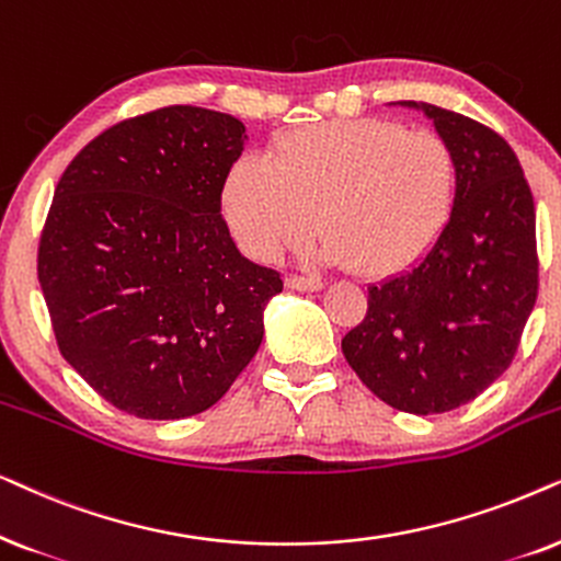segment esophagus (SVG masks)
Instances as JSON below:
<instances>
[{"mask_svg": "<svg viewBox=\"0 0 561 561\" xmlns=\"http://www.w3.org/2000/svg\"><path fill=\"white\" fill-rule=\"evenodd\" d=\"M287 287L289 289H300V293H318V289H323V279H316V276H297V274H289L287 276Z\"/></svg>", "mask_w": 561, "mask_h": 561, "instance_id": "esophagus-1", "label": "esophagus"}]
</instances>
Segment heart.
<instances>
[{
  "label": "heart",
  "mask_w": 561,
  "mask_h": 561,
  "mask_svg": "<svg viewBox=\"0 0 561 561\" xmlns=\"http://www.w3.org/2000/svg\"><path fill=\"white\" fill-rule=\"evenodd\" d=\"M459 199L449 140L398 119L356 117L276 138L266 159L243 156L222 182V218L238 245L274 261L318 226L320 253L369 279L421 264Z\"/></svg>",
  "instance_id": "obj_1"
}]
</instances>
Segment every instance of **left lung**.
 Returning a JSON list of instances; mask_svg holds the SVG:
<instances>
[{
	"mask_svg": "<svg viewBox=\"0 0 561 561\" xmlns=\"http://www.w3.org/2000/svg\"><path fill=\"white\" fill-rule=\"evenodd\" d=\"M459 163L442 241L410 272L369 287L367 316L343 335L348 367L402 413H446L511 367L539 295L534 194L513 148L488 125L425 102Z\"/></svg>",
	"mask_w": 561,
	"mask_h": 561,
	"instance_id": "1",
	"label": "left lung"
}]
</instances>
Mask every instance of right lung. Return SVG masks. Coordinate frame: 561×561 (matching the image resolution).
Returning a JSON list of instances; mask_svg holds the SVG:
<instances>
[{"mask_svg":"<svg viewBox=\"0 0 561 561\" xmlns=\"http://www.w3.org/2000/svg\"><path fill=\"white\" fill-rule=\"evenodd\" d=\"M241 119L171 104L73 156L37 245L58 351L110 405L148 421L213 408L264 339L282 276L220 215Z\"/></svg>","mask_w":561,"mask_h":561,"instance_id":"add662e5","label":"right lung"}]
</instances>
